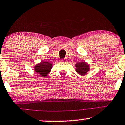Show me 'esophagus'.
<instances>
[{
	"instance_id": "esophagus-1",
	"label": "esophagus",
	"mask_w": 125,
	"mask_h": 125,
	"mask_svg": "<svg viewBox=\"0 0 125 125\" xmlns=\"http://www.w3.org/2000/svg\"><path fill=\"white\" fill-rule=\"evenodd\" d=\"M61 62H67V59H62L61 60Z\"/></svg>"
}]
</instances>
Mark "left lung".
I'll return each instance as SVG.
<instances>
[{"instance_id": "1", "label": "left lung", "mask_w": 125, "mask_h": 125, "mask_svg": "<svg viewBox=\"0 0 125 125\" xmlns=\"http://www.w3.org/2000/svg\"><path fill=\"white\" fill-rule=\"evenodd\" d=\"M75 66L76 67V71L78 73L80 74L81 75H84L86 74L87 72L89 71V65H87L85 61L81 62H78L75 65Z\"/></svg>"}]
</instances>
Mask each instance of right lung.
Instances as JSON below:
<instances>
[{"label":"right lung","mask_w":125,"mask_h":125,"mask_svg":"<svg viewBox=\"0 0 125 125\" xmlns=\"http://www.w3.org/2000/svg\"><path fill=\"white\" fill-rule=\"evenodd\" d=\"M52 68V64H51V63L41 61V63L38 64L34 66V69L38 75L41 76V77H45L46 76L47 74L49 73Z\"/></svg>","instance_id":"obj_1"}]
</instances>
